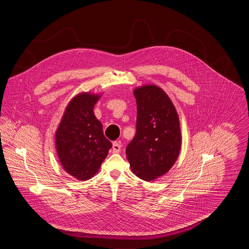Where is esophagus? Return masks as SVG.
Here are the masks:
<instances>
[{
	"label": "esophagus",
	"mask_w": 249,
	"mask_h": 249,
	"mask_svg": "<svg viewBox=\"0 0 249 249\" xmlns=\"http://www.w3.org/2000/svg\"><path fill=\"white\" fill-rule=\"evenodd\" d=\"M121 149V144L119 142H113V147H112V150H113V153H119Z\"/></svg>",
	"instance_id": "obj_1"
}]
</instances>
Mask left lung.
Instances as JSON below:
<instances>
[{
  "mask_svg": "<svg viewBox=\"0 0 249 249\" xmlns=\"http://www.w3.org/2000/svg\"><path fill=\"white\" fill-rule=\"evenodd\" d=\"M133 94L137 104L136 133L126 154L133 174L152 181L165 175L178 160L181 149L178 112L158 86H142Z\"/></svg>",
  "mask_w": 249,
  "mask_h": 249,
  "instance_id": "1",
  "label": "left lung"
}]
</instances>
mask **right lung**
<instances>
[{"mask_svg": "<svg viewBox=\"0 0 249 249\" xmlns=\"http://www.w3.org/2000/svg\"><path fill=\"white\" fill-rule=\"evenodd\" d=\"M99 99L100 95L89 92L73 97L56 131L59 161L69 175L78 180L95 176L112 147L93 113Z\"/></svg>", "mask_w": 249, "mask_h": 249, "instance_id": "right-lung-1", "label": "right lung"}]
</instances>
